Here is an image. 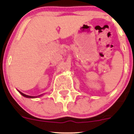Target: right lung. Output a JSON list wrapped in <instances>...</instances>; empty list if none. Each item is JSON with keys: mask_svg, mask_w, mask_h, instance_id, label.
<instances>
[{"mask_svg": "<svg viewBox=\"0 0 134 134\" xmlns=\"http://www.w3.org/2000/svg\"><path fill=\"white\" fill-rule=\"evenodd\" d=\"M19 91V93L21 94V95H22V96H24V97H26V98H35V96H28V95H26V94H24V93H21V91ZM41 95H40L39 96H40Z\"/></svg>", "mask_w": 134, "mask_h": 134, "instance_id": "add662e5", "label": "right lung"}]
</instances>
